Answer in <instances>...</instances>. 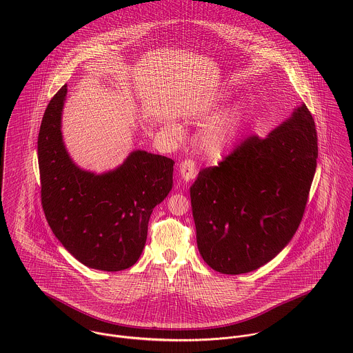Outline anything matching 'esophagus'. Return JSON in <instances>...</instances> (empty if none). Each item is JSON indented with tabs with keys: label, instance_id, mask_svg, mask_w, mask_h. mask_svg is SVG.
Listing matches in <instances>:
<instances>
[{
	"label": "esophagus",
	"instance_id": "34e87169",
	"mask_svg": "<svg viewBox=\"0 0 353 353\" xmlns=\"http://www.w3.org/2000/svg\"><path fill=\"white\" fill-rule=\"evenodd\" d=\"M179 171H181V175H182L183 181L188 183V182L193 181L196 178V175H197L196 163L193 160H183L179 164Z\"/></svg>",
	"mask_w": 353,
	"mask_h": 353
}]
</instances>
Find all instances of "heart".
I'll return each mask as SVG.
<instances>
[{
	"instance_id": "1",
	"label": "heart",
	"mask_w": 353,
	"mask_h": 353,
	"mask_svg": "<svg viewBox=\"0 0 353 353\" xmlns=\"http://www.w3.org/2000/svg\"><path fill=\"white\" fill-rule=\"evenodd\" d=\"M230 99V94L223 91L217 92L210 98V101L203 104L197 112V118L206 119L209 118L219 107H221L225 101ZM245 110L241 104H236L227 111H224L221 115H219L203 132L201 137V144L203 151L206 152L210 157L219 159L224 156L227 152L232 148L235 144L238 134L242 128ZM167 130L175 136L179 137L182 134V126L175 122L170 121L165 125Z\"/></svg>"
}]
</instances>
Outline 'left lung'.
Masks as SVG:
<instances>
[{
	"mask_svg": "<svg viewBox=\"0 0 353 353\" xmlns=\"http://www.w3.org/2000/svg\"><path fill=\"white\" fill-rule=\"evenodd\" d=\"M316 157L315 123L301 104L266 137L200 171L190 197L202 259L224 274L272 261L301 224Z\"/></svg>",
	"mask_w": 353,
	"mask_h": 353,
	"instance_id": "left-lung-1",
	"label": "left lung"
}]
</instances>
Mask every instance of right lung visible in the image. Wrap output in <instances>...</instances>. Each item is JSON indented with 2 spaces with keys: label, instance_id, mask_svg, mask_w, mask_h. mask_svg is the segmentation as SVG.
I'll return each instance as SVG.
<instances>
[{
  "label": "right lung",
  "instance_id": "1",
  "mask_svg": "<svg viewBox=\"0 0 353 353\" xmlns=\"http://www.w3.org/2000/svg\"><path fill=\"white\" fill-rule=\"evenodd\" d=\"M66 94L63 85L51 99L38 137L45 216L55 238L83 265L128 269L145 248L153 208L172 189L174 160L137 150L114 170H83L61 130Z\"/></svg>",
  "mask_w": 353,
  "mask_h": 353
}]
</instances>
